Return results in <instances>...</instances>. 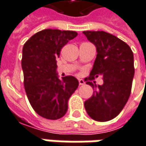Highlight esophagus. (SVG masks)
Wrapping results in <instances>:
<instances>
[{
    "mask_svg": "<svg viewBox=\"0 0 146 146\" xmlns=\"http://www.w3.org/2000/svg\"><path fill=\"white\" fill-rule=\"evenodd\" d=\"M84 84H85L84 80H82V79H79V85H80V86H82V85H84Z\"/></svg>",
    "mask_w": 146,
    "mask_h": 146,
    "instance_id": "1",
    "label": "esophagus"
}]
</instances>
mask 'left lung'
Masks as SVG:
<instances>
[{
  "mask_svg": "<svg viewBox=\"0 0 146 146\" xmlns=\"http://www.w3.org/2000/svg\"><path fill=\"white\" fill-rule=\"evenodd\" d=\"M83 34L97 51L90 76L85 79L95 90L85 101V108L91 119L108 121L120 114L130 97L135 75L133 52L125 42L106 31H87ZM99 75L104 83L96 87L93 80Z\"/></svg>",
  "mask_w": 146,
  "mask_h": 146,
  "instance_id": "1",
  "label": "left lung"
}]
</instances>
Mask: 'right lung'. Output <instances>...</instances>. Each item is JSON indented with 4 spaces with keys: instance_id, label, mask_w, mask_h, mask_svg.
Wrapping results in <instances>:
<instances>
[{
    "instance_id": "add662e5",
    "label": "right lung",
    "mask_w": 146,
    "mask_h": 146,
    "mask_svg": "<svg viewBox=\"0 0 146 146\" xmlns=\"http://www.w3.org/2000/svg\"><path fill=\"white\" fill-rule=\"evenodd\" d=\"M77 36L73 31L46 29L24 44L21 66L24 86L31 106L39 115L58 120L65 115L68 100L79 86L72 76L58 78L56 58L62 47Z\"/></svg>"
}]
</instances>
